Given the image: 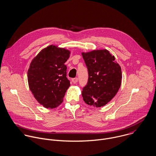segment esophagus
Segmentation results:
<instances>
[{"label": "esophagus", "instance_id": "1", "mask_svg": "<svg viewBox=\"0 0 156 156\" xmlns=\"http://www.w3.org/2000/svg\"><path fill=\"white\" fill-rule=\"evenodd\" d=\"M72 82L74 83H76L78 82V78H74V79H72Z\"/></svg>", "mask_w": 156, "mask_h": 156}]
</instances>
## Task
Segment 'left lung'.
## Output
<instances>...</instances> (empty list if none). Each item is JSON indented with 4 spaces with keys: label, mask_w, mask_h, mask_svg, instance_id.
I'll list each match as a JSON object with an SVG mask.
<instances>
[{
    "label": "left lung",
    "mask_w": 156,
    "mask_h": 156,
    "mask_svg": "<svg viewBox=\"0 0 156 156\" xmlns=\"http://www.w3.org/2000/svg\"><path fill=\"white\" fill-rule=\"evenodd\" d=\"M82 55L89 76L82 91L83 101L96 107L104 106L115 96L121 87V66L107 49L83 52Z\"/></svg>",
    "instance_id": "8db88e82"
}]
</instances>
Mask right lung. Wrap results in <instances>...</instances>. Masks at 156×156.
I'll use <instances>...</instances> for the list:
<instances>
[{"mask_svg":"<svg viewBox=\"0 0 156 156\" xmlns=\"http://www.w3.org/2000/svg\"><path fill=\"white\" fill-rule=\"evenodd\" d=\"M69 50L51 44L32 60L27 72L30 90L37 102L47 108H55L63 102L70 82L65 63Z\"/></svg>","mask_w":156,"mask_h":156,"instance_id":"obj_1","label":"right lung"}]
</instances>
